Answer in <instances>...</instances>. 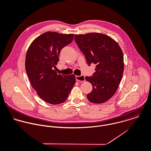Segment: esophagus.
<instances>
[{
  "mask_svg": "<svg viewBox=\"0 0 151 151\" xmlns=\"http://www.w3.org/2000/svg\"><path fill=\"white\" fill-rule=\"evenodd\" d=\"M76 81L78 82H84L85 81V77L83 75L81 76H76Z\"/></svg>",
  "mask_w": 151,
  "mask_h": 151,
  "instance_id": "34e87169",
  "label": "esophagus"
}]
</instances>
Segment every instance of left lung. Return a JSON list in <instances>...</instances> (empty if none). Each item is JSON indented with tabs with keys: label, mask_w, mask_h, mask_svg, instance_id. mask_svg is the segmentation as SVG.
Instances as JSON below:
<instances>
[{
	"label": "left lung",
	"mask_w": 151,
	"mask_h": 151,
	"mask_svg": "<svg viewBox=\"0 0 151 151\" xmlns=\"http://www.w3.org/2000/svg\"><path fill=\"white\" fill-rule=\"evenodd\" d=\"M75 40L89 66L96 65L95 72L85 79L92 85L88 99L95 104L106 102L115 93L122 78V51L111 37L99 33L75 35Z\"/></svg>",
	"instance_id": "8db88e82"
}]
</instances>
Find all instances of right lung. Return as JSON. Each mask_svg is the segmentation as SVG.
<instances>
[{
	"mask_svg": "<svg viewBox=\"0 0 151 151\" xmlns=\"http://www.w3.org/2000/svg\"><path fill=\"white\" fill-rule=\"evenodd\" d=\"M73 34L45 32L29 47L25 68L32 88L45 102L53 105L64 102L76 82L74 75L57 74L53 70L61 50L70 43Z\"/></svg>",
	"mask_w": 151,
	"mask_h": 151,
	"instance_id": "right-lung-1",
	"label": "right lung"
}]
</instances>
